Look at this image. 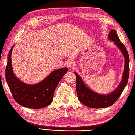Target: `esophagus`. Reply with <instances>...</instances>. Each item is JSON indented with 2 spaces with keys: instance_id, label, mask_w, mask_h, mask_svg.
<instances>
[{
  "instance_id": "34e87169",
  "label": "esophagus",
  "mask_w": 135,
  "mask_h": 135,
  "mask_svg": "<svg viewBox=\"0 0 135 135\" xmlns=\"http://www.w3.org/2000/svg\"><path fill=\"white\" fill-rule=\"evenodd\" d=\"M68 66L70 68H72L75 66V63L72 60H70L68 62Z\"/></svg>"
}]
</instances>
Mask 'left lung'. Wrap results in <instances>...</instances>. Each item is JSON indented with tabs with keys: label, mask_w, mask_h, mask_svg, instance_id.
I'll return each mask as SVG.
<instances>
[{
	"label": "left lung",
	"mask_w": 135,
	"mask_h": 135,
	"mask_svg": "<svg viewBox=\"0 0 135 135\" xmlns=\"http://www.w3.org/2000/svg\"><path fill=\"white\" fill-rule=\"evenodd\" d=\"M109 39L114 42L115 44L121 50L124 57V69L120 83L113 92L108 95H103L98 94L89 89L84 83L77 73L75 72L76 76V90L78 98L83 105L91 108H105L110 106L120 97L124 88L128 83L129 75V57L126 47L119 40L116 32L111 30L109 34Z\"/></svg>",
	"instance_id": "left-lung-1"
}]
</instances>
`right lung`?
<instances>
[{"mask_svg":"<svg viewBox=\"0 0 135 135\" xmlns=\"http://www.w3.org/2000/svg\"><path fill=\"white\" fill-rule=\"evenodd\" d=\"M7 56L5 70L6 80L15 101L20 105L32 109H40L52 103L58 83L68 71L63 68L53 71L44 80L36 85H27L17 79L13 72L11 55L13 47Z\"/></svg>","mask_w":135,"mask_h":135,"instance_id":"add662e5","label":"right lung"}]
</instances>
